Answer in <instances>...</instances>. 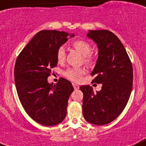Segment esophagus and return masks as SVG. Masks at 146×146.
Wrapping results in <instances>:
<instances>
[{
    "label": "esophagus",
    "instance_id": "34e87169",
    "mask_svg": "<svg viewBox=\"0 0 146 146\" xmlns=\"http://www.w3.org/2000/svg\"><path fill=\"white\" fill-rule=\"evenodd\" d=\"M73 88H74V89H76V90H77V89H79V86H78V84H73Z\"/></svg>",
    "mask_w": 146,
    "mask_h": 146
}]
</instances>
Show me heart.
I'll list each match as a JSON object with an SVG mask.
<instances>
[{
  "mask_svg": "<svg viewBox=\"0 0 146 146\" xmlns=\"http://www.w3.org/2000/svg\"><path fill=\"white\" fill-rule=\"evenodd\" d=\"M73 48L79 54L84 56V62L87 64H92L94 61V57L90 54L92 47L87 41L83 40H76L72 44ZM65 59V51L63 47L58 48L57 52V60L59 63H62ZM85 73L84 68H68L65 72V76L67 78L73 81H79L81 76Z\"/></svg>",
  "mask_w": 146,
  "mask_h": 146,
  "instance_id": "1",
  "label": "heart"
}]
</instances>
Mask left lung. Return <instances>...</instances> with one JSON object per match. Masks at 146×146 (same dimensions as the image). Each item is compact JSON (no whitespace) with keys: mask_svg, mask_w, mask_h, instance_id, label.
Here are the masks:
<instances>
[{"mask_svg":"<svg viewBox=\"0 0 146 146\" xmlns=\"http://www.w3.org/2000/svg\"><path fill=\"white\" fill-rule=\"evenodd\" d=\"M86 36L97 44L98 57L91 73L93 82L102 84L94 92L89 85L81 86L84 94L83 115L95 125L115 120L127 106L132 89L133 70L126 49L119 38L106 30L89 31Z\"/></svg>","mask_w":146,"mask_h":146,"instance_id":"left-lung-1","label":"left lung"}]
</instances>
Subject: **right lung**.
I'll list each match as a JSON object with an SVG mask.
<instances>
[{
    "mask_svg": "<svg viewBox=\"0 0 146 146\" xmlns=\"http://www.w3.org/2000/svg\"><path fill=\"white\" fill-rule=\"evenodd\" d=\"M74 34L41 31L36 33L16 60L14 81L22 107L34 121L44 126L61 123L67 114L69 97L74 89L61 78L57 84L47 81L51 69L57 66L58 48Z\"/></svg>",
    "mask_w": 146,
    "mask_h": 146,
    "instance_id": "right-lung-1",
    "label": "right lung"
}]
</instances>
